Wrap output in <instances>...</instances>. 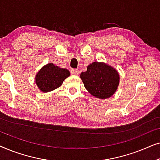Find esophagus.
<instances>
[{
	"label": "esophagus",
	"instance_id": "obj_1",
	"mask_svg": "<svg viewBox=\"0 0 160 160\" xmlns=\"http://www.w3.org/2000/svg\"><path fill=\"white\" fill-rule=\"evenodd\" d=\"M71 74H73V75L77 76L78 75V73H79V71H78V69H72L71 71Z\"/></svg>",
	"mask_w": 160,
	"mask_h": 160
}]
</instances>
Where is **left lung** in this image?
Returning <instances> with one entry per match:
<instances>
[{
	"instance_id": "8db88e82",
	"label": "left lung",
	"mask_w": 160,
	"mask_h": 160,
	"mask_svg": "<svg viewBox=\"0 0 160 160\" xmlns=\"http://www.w3.org/2000/svg\"><path fill=\"white\" fill-rule=\"evenodd\" d=\"M80 77L87 90L100 99L111 97L119 83L118 72L103 62H94L89 65L87 71L82 72Z\"/></svg>"
}]
</instances>
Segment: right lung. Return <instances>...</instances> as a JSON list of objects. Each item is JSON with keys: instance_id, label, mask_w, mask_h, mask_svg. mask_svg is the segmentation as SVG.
I'll use <instances>...</instances> for the list:
<instances>
[{"instance_id": "right-lung-1", "label": "right lung", "mask_w": 160, "mask_h": 160, "mask_svg": "<svg viewBox=\"0 0 160 160\" xmlns=\"http://www.w3.org/2000/svg\"><path fill=\"white\" fill-rule=\"evenodd\" d=\"M69 76L68 70L60 68L53 63H49L36 74V83L41 91L47 92L60 87L63 81Z\"/></svg>"}]
</instances>
